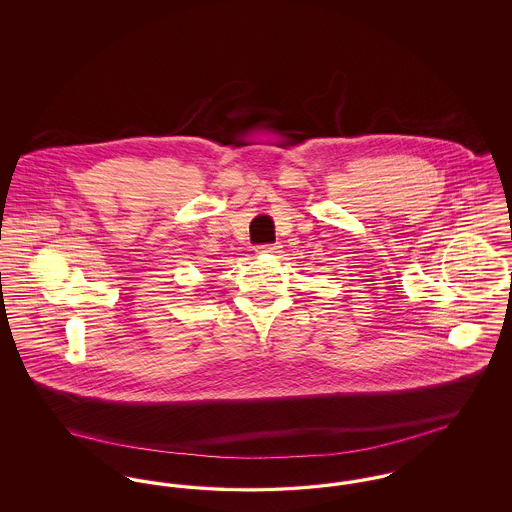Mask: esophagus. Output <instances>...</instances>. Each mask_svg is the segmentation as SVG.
I'll list each match as a JSON object with an SVG mask.
<instances>
[{"mask_svg": "<svg viewBox=\"0 0 512 512\" xmlns=\"http://www.w3.org/2000/svg\"><path fill=\"white\" fill-rule=\"evenodd\" d=\"M278 249H280V245L278 244H263L257 245V253H267V255H274V253H278Z\"/></svg>", "mask_w": 512, "mask_h": 512, "instance_id": "esophagus-1", "label": "esophagus"}]
</instances>
